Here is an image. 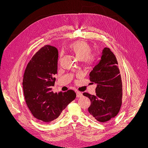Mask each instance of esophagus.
Returning a JSON list of instances; mask_svg holds the SVG:
<instances>
[{"label": "esophagus", "mask_w": 148, "mask_h": 148, "mask_svg": "<svg viewBox=\"0 0 148 148\" xmlns=\"http://www.w3.org/2000/svg\"><path fill=\"white\" fill-rule=\"evenodd\" d=\"M76 94H77V97H79V98H80V97H83L82 93V92H79V91H77V92H76Z\"/></svg>", "instance_id": "obj_1"}]
</instances>
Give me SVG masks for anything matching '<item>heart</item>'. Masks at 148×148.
Masks as SVG:
<instances>
[{
  "label": "heart",
  "mask_w": 148,
  "mask_h": 148,
  "mask_svg": "<svg viewBox=\"0 0 148 148\" xmlns=\"http://www.w3.org/2000/svg\"><path fill=\"white\" fill-rule=\"evenodd\" d=\"M68 49L86 65H92L97 60L96 54L90 52V46L86 41H74L69 44Z\"/></svg>",
  "instance_id": "heart-1"
}]
</instances>
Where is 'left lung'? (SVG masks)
<instances>
[{
    "instance_id": "obj_1",
    "label": "left lung",
    "mask_w": 148,
    "mask_h": 148,
    "mask_svg": "<svg viewBox=\"0 0 148 148\" xmlns=\"http://www.w3.org/2000/svg\"><path fill=\"white\" fill-rule=\"evenodd\" d=\"M121 77L122 73L114 53L109 48H104L100 60L89 74L90 81L97 85L96 95L83 94L90 101L88 111L93 119L106 122L117 116L122 106Z\"/></svg>"
}]
</instances>
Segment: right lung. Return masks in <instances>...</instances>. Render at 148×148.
Segmentation results:
<instances>
[{
  "instance_id": "add662e5",
  "label": "right lung",
  "mask_w": 148,
  "mask_h": 148,
  "mask_svg": "<svg viewBox=\"0 0 148 148\" xmlns=\"http://www.w3.org/2000/svg\"><path fill=\"white\" fill-rule=\"evenodd\" d=\"M58 50L54 47L45 45L30 59L23 79V89L26 104L34 117L44 123L57 119L62 110L75 98V92L54 93L58 72Z\"/></svg>"
}]
</instances>
